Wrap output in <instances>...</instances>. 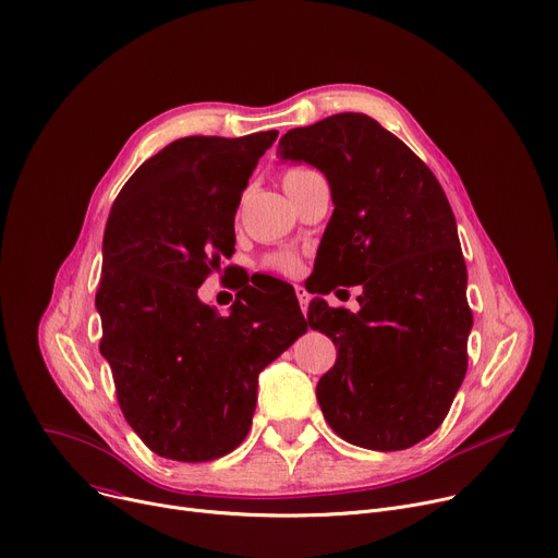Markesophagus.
Listing matches in <instances>:
<instances>
[{"label":"esophagus","mask_w":558,"mask_h":558,"mask_svg":"<svg viewBox=\"0 0 558 558\" xmlns=\"http://www.w3.org/2000/svg\"><path fill=\"white\" fill-rule=\"evenodd\" d=\"M294 292H296V299H299V306H302V313L306 315L308 311V304H311V294L304 286H294Z\"/></svg>","instance_id":"34e87169"}]
</instances>
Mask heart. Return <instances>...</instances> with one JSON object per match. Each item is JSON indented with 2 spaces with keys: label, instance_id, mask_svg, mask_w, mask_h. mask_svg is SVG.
I'll return each instance as SVG.
<instances>
[{
  "label": "heart",
  "instance_id": "1",
  "mask_svg": "<svg viewBox=\"0 0 558 558\" xmlns=\"http://www.w3.org/2000/svg\"><path fill=\"white\" fill-rule=\"evenodd\" d=\"M304 171H308V169H288L286 174H283V183L290 181V179H294V177H299V174H304ZM275 264H277V268L283 270V272H294V270H296V262L292 259V256H279V259H277Z\"/></svg>",
  "mask_w": 558,
  "mask_h": 558
}]
</instances>
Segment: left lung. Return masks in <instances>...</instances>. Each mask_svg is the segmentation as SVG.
Returning <instances> with one entry per match:
<instances>
[{
    "mask_svg": "<svg viewBox=\"0 0 558 558\" xmlns=\"http://www.w3.org/2000/svg\"><path fill=\"white\" fill-rule=\"evenodd\" d=\"M277 154L326 177L324 259L337 281L362 286L360 313L319 296L308 306L337 349L317 384L324 417L351 445L409 449L442 424L466 373L474 317L451 205L434 171L364 113L290 130Z\"/></svg>",
    "mask_w": 558,
    "mask_h": 558,
    "instance_id": "1",
    "label": "left lung"
}]
</instances>
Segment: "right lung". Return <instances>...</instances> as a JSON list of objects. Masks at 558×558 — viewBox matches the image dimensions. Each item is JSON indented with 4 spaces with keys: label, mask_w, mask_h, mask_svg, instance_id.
<instances>
[{
    "label": "right lung",
    "mask_w": 558,
    "mask_h": 558,
    "mask_svg": "<svg viewBox=\"0 0 558 558\" xmlns=\"http://www.w3.org/2000/svg\"><path fill=\"white\" fill-rule=\"evenodd\" d=\"M279 132L190 136L120 190L102 239L96 308L124 420L158 456L205 462L250 432L259 373L308 330L279 279L243 288L228 317L198 288L234 250L247 179Z\"/></svg>",
    "instance_id": "obj_1"
}]
</instances>
